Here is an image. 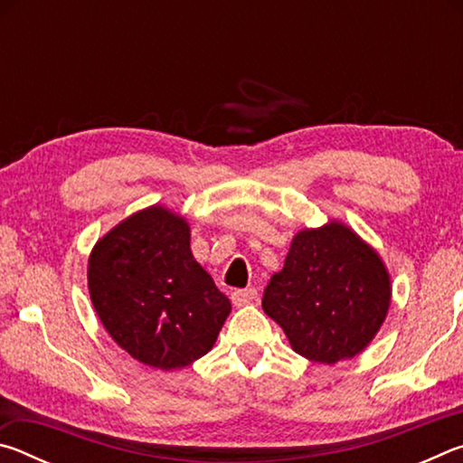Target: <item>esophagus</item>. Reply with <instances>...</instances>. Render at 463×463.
Listing matches in <instances>:
<instances>
[{"label": "esophagus", "mask_w": 463, "mask_h": 463, "mask_svg": "<svg viewBox=\"0 0 463 463\" xmlns=\"http://www.w3.org/2000/svg\"><path fill=\"white\" fill-rule=\"evenodd\" d=\"M257 298V289L255 288H245V289H234L231 294V300L234 307H242V304L253 302Z\"/></svg>", "instance_id": "1"}]
</instances>
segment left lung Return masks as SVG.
Wrapping results in <instances>:
<instances>
[{"instance_id":"obj_1","label":"left lung","mask_w":463,"mask_h":463,"mask_svg":"<svg viewBox=\"0 0 463 463\" xmlns=\"http://www.w3.org/2000/svg\"><path fill=\"white\" fill-rule=\"evenodd\" d=\"M261 304L296 354L331 365L357 355L378 333L390 307V278L372 247L331 222L296 234Z\"/></svg>"}]
</instances>
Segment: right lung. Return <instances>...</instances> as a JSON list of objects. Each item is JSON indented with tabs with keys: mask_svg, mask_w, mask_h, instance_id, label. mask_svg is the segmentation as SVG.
I'll return each mask as SVG.
<instances>
[{
	"mask_svg": "<svg viewBox=\"0 0 463 463\" xmlns=\"http://www.w3.org/2000/svg\"><path fill=\"white\" fill-rule=\"evenodd\" d=\"M93 308L140 364L177 370L206 355L231 300L194 260L190 226L161 206L132 214L93 247Z\"/></svg>",
	"mask_w": 463,
	"mask_h": 463,
	"instance_id": "right-lung-1",
	"label": "right lung"
}]
</instances>
